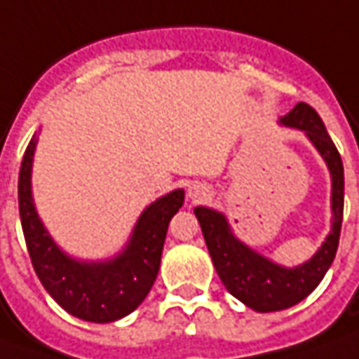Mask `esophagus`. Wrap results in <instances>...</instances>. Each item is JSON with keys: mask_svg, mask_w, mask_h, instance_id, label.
<instances>
[{"mask_svg": "<svg viewBox=\"0 0 359 359\" xmlns=\"http://www.w3.org/2000/svg\"><path fill=\"white\" fill-rule=\"evenodd\" d=\"M189 196H191L193 201H203V198L207 196V193H205L203 187H191V189H189Z\"/></svg>", "mask_w": 359, "mask_h": 359, "instance_id": "34e87169", "label": "esophagus"}]
</instances>
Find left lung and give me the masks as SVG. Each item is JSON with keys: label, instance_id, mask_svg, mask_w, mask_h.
Instances as JSON below:
<instances>
[{"label": "left lung", "instance_id": "left-lung-1", "mask_svg": "<svg viewBox=\"0 0 359 359\" xmlns=\"http://www.w3.org/2000/svg\"><path fill=\"white\" fill-rule=\"evenodd\" d=\"M281 122L304 130L309 136V140L316 144V149L320 150L332 172L334 225H332V233L327 235V239L313 255V259L295 269L279 267L257 255L255 251H251L249 247H245L241 241H237L221 212H215L205 207L195 209L212 265L226 291L247 307L263 313L287 309L291 305L299 304L320 285L323 275L334 263L339 233H341V219H344V164L334 140L330 138L321 122L320 114L309 104L299 102L289 114L281 118Z\"/></svg>", "mask_w": 359, "mask_h": 359}]
</instances>
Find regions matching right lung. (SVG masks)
Returning <instances> with one entry per match:
<instances>
[{
	"mask_svg": "<svg viewBox=\"0 0 359 359\" xmlns=\"http://www.w3.org/2000/svg\"><path fill=\"white\" fill-rule=\"evenodd\" d=\"M34 150L36 136L29 140L22 161L18 201L25 245L41 285L80 320L108 323L128 316L144 302L156 279L166 229L182 207L184 193L175 191L152 203L138 219L130 245L120 257L108 263H78L55 247L34 209L29 182Z\"/></svg>",
	"mask_w": 359,
	"mask_h": 359,
	"instance_id": "right-lung-1",
	"label": "right lung"
}]
</instances>
